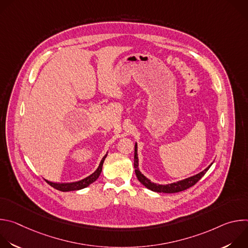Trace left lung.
Masks as SVG:
<instances>
[{"mask_svg": "<svg viewBox=\"0 0 248 248\" xmlns=\"http://www.w3.org/2000/svg\"><path fill=\"white\" fill-rule=\"evenodd\" d=\"M209 165L205 170H203L202 171L189 176L187 179L175 182V183H171V184H168V185H159V184H155L153 182H151L149 179H147L146 176L139 170V164H138V155H137V143H135L134 146V169H135V174L137 176L138 181L142 184L145 187H147L148 189L155 191V192H164V193H175V192H180V191H184L191 186H193L202 176L206 173V171L210 169V167L212 166Z\"/></svg>", "mask_w": 248, "mask_h": 248, "instance_id": "8db88e82", "label": "left lung"}]
</instances>
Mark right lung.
I'll use <instances>...</instances> for the list:
<instances>
[{
    "mask_svg": "<svg viewBox=\"0 0 248 248\" xmlns=\"http://www.w3.org/2000/svg\"><path fill=\"white\" fill-rule=\"evenodd\" d=\"M107 155H108V153L106 154V155L102 158V160H101V162H100L99 167L97 168V170H96L93 173H91L90 175H88L87 178H85V179H83V180H81V181L74 182V183H66V184H59V183L57 184V183L49 182V181H47V180H45V181H46V183H47L48 185H50L52 187H54V188H56V189H58V190H60V191H64V192H66V191H73V190H79V189L85 188V187H87L88 186H90L92 183H94V182L99 178V175H100V173H101V171H102L103 163H104L106 157H107Z\"/></svg>",
    "mask_w": 248,
    "mask_h": 248,
    "instance_id": "obj_1",
    "label": "right lung"
}]
</instances>
